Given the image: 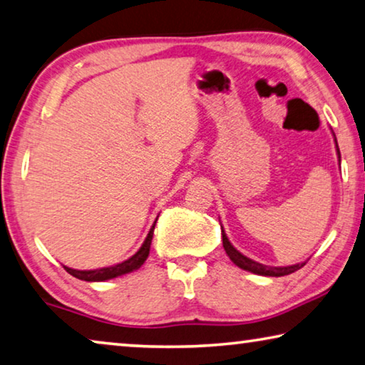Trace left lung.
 Masks as SVG:
<instances>
[{"label":"left lung","instance_id":"left-lung-1","mask_svg":"<svg viewBox=\"0 0 365 365\" xmlns=\"http://www.w3.org/2000/svg\"><path fill=\"white\" fill-rule=\"evenodd\" d=\"M336 141V140H334ZM338 148V144H336ZM338 155H339V149H338ZM222 245H224V250L227 253V257L232 259V262L239 266V268L245 269V271H250L253 274H259V276H273V277H279V276H286V274H291L294 271H297L302 268L305 263H297V264H292V266H266L258 262H253L245 255H242V253L234 248V245L230 244L227 235H225L224 229H222Z\"/></svg>","mask_w":365,"mask_h":365}]
</instances>
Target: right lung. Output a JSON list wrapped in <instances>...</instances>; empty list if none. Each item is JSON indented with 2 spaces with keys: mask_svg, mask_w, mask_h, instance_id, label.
<instances>
[{
  "mask_svg": "<svg viewBox=\"0 0 365 365\" xmlns=\"http://www.w3.org/2000/svg\"><path fill=\"white\" fill-rule=\"evenodd\" d=\"M154 225H155V222L153 224V227L149 229V234L146 237V240L143 242L140 250H138L131 258L125 259V262H121L118 264H113V266H108V268H101V269L79 271V269L68 268V266H65V269L71 276L78 277V279H83V281H107V279H112V277L131 273V271L138 269L144 262H146V258L149 255V248H151V242H153Z\"/></svg>",
  "mask_w": 365,
  "mask_h": 365,
  "instance_id": "obj_1",
  "label": "right lung"
}]
</instances>
